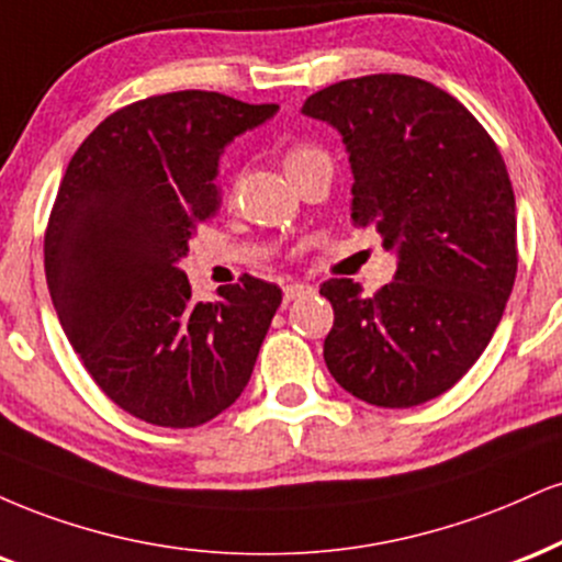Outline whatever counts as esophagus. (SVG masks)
Wrapping results in <instances>:
<instances>
[{
	"label": "esophagus",
	"instance_id": "1",
	"mask_svg": "<svg viewBox=\"0 0 562 562\" xmlns=\"http://www.w3.org/2000/svg\"><path fill=\"white\" fill-rule=\"evenodd\" d=\"M307 294H313V286H310V283H305V281L283 283V300H286V302L296 300V296H307Z\"/></svg>",
	"mask_w": 562,
	"mask_h": 562
}]
</instances>
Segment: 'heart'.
<instances>
[{
	"label": "heart",
	"mask_w": 562,
	"mask_h": 562,
	"mask_svg": "<svg viewBox=\"0 0 562 562\" xmlns=\"http://www.w3.org/2000/svg\"><path fill=\"white\" fill-rule=\"evenodd\" d=\"M323 151L318 147H313V144H294V147L286 149V155H283V168H286V173H294L296 168H302V165L315 160V157H321Z\"/></svg>",
	"instance_id": "heart-1"
}]
</instances>
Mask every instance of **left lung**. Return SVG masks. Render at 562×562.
I'll use <instances>...</instances> for the list:
<instances>
[{
	"label": "left lung",
	"instance_id": "1",
	"mask_svg": "<svg viewBox=\"0 0 562 562\" xmlns=\"http://www.w3.org/2000/svg\"><path fill=\"white\" fill-rule=\"evenodd\" d=\"M352 165V221L397 249L373 296L328 279L323 358L375 407H415L458 384L503 321L518 270L516 196L494 138L439 86L402 72L349 78L305 99Z\"/></svg>",
	"mask_w": 562,
	"mask_h": 562
}]
</instances>
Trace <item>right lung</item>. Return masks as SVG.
Here are the masks:
<instances>
[{"instance_id":"right-lung-1","label":"right lung","mask_w":562,"mask_h":562,"mask_svg":"<svg viewBox=\"0 0 562 562\" xmlns=\"http://www.w3.org/2000/svg\"><path fill=\"white\" fill-rule=\"evenodd\" d=\"M276 110L196 89L138 99L83 138L59 181L46 286L94 384L138 420L202 426L252 375L281 289L244 273L196 302L178 260L221 207L223 147Z\"/></svg>"}]
</instances>
